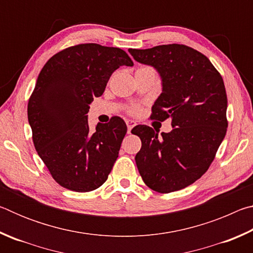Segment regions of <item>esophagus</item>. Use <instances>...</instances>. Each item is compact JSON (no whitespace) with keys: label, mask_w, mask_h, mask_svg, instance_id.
I'll return each mask as SVG.
<instances>
[{"label":"esophagus","mask_w":253,"mask_h":253,"mask_svg":"<svg viewBox=\"0 0 253 253\" xmlns=\"http://www.w3.org/2000/svg\"><path fill=\"white\" fill-rule=\"evenodd\" d=\"M126 124H127V131H128V134H130V131H131L132 128L136 126V122H134V121H126Z\"/></svg>","instance_id":"esophagus-1"}]
</instances>
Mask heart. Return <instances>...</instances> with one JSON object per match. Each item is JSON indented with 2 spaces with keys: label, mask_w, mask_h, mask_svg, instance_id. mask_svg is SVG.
I'll return each instance as SVG.
<instances>
[{
  "label": "heart",
  "mask_w": 253,
  "mask_h": 253,
  "mask_svg": "<svg viewBox=\"0 0 253 253\" xmlns=\"http://www.w3.org/2000/svg\"><path fill=\"white\" fill-rule=\"evenodd\" d=\"M129 113L132 114V115L137 114V113H138V108H137V107H131V108L129 109Z\"/></svg>",
  "instance_id": "b5f03b06"
}]
</instances>
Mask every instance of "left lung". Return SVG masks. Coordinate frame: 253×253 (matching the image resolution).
<instances>
[{
	"label": "left lung",
	"mask_w": 253,
	"mask_h": 253,
	"mask_svg": "<svg viewBox=\"0 0 253 253\" xmlns=\"http://www.w3.org/2000/svg\"><path fill=\"white\" fill-rule=\"evenodd\" d=\"M128 51L137 62L160 74L162 93L151 118L170 119L173 127L160 136L152 127L134 128L142 140L135 157L137 169L144 183L158 193L182 190L207 172L226 134L223 79L204 54L187 45Z\"/></svg>",
	"instance_id": "obj_1"
}]
</instances>
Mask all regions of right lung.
<instances>
[{
  "instance_id": "1",
  "label": "right lung",
  "mask_w": 253,
  "mask_h": 253,
  "mask_svg": "<svg viewBox=\"0 0 253 253\" xmlns=\"http://www.w3.org/2000/svg\"><path fill=\"white\" fill-rule=\"evenodd\" d=\"M132 65L122 49L84 43L55 53L42 68L29 99L28 119L34 147L65 188L90 192L108 178L127 126L114 117L90 131L87 114L113 72Z\"/></svg>"
}]
</instances>
